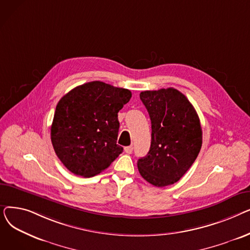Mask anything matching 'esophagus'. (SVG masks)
Listing matches in <instances>:
<instances>
[{"label":"esophagus","mask_w":250,"mask_h":250,"mask_svg":"<svg viewBox=\"0 0 250 250\" xmlns=\"http://www.w3.org/2000/svg\"><path fill=\"white\" fill-rule=\"evenodd\" d=\"M133 150H134V147L133 146H128V147H125V152L126 154H132L133 153Z\"/></svg>","instance_id":"34e87169"}]
</instances>
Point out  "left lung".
I'll list each match as a JSON object with an SVG mask.
<instances>
[{"instance_id":"8db88e82","label":"left lung","mask_w":250,"mask_h":250,"mask_svg":"<svg viewBox=\"0 0 250 250\" xmlns=\"http://www.w3.org/2000/svg\"><path fill=\"white\" fill-rule=\"evenodd\" d=\"M152 125L151 147L138 160L142 177L157 188L173 185L191 167L203 143L198 113L174 88L143 91L140 94Z\"/></svg>"}]
</instances>
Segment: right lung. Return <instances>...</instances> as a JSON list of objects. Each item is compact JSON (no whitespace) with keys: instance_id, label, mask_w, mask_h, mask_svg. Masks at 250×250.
I'll return each mask as SVG.
<instances>
[{"instance_id":"obj_1","label":"right lung","mask_w":250,"mask_h":250,"mask_svg":"<svg viewBox=\"0 0 250 250\" xmlns=\"http://www.w3.org/2000/svg\"><path fill=\"white\" fill-rule=\"evenodd\" d=\"M132 92L100 81L72 89L59 101L50 139L62 163L75 175L99 174L124 148L117 145V113Z\"/></svg>"}]
</instances>
